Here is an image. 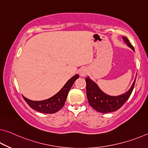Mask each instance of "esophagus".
Instances as JSON below:
<instances>
[{"label":"esophagus","instance_id":"obj_1","mask_svg":"<svg viewBox=\"0 0 148 148\" xmlns=\"http://www.w3.org/2000/svg\"><path fill=\"white\" fill-rule=\"evenodd\" d=\"M88 73V70L86 68H81V70H80V75L82 77L86 76Z\"/></svg>","mask_w":148,"mask_h":148}]
</instances>
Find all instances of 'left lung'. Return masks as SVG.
<instances>
[{
    "mask_svg": "<svg viewBox=\"0 0 148 148\" xmlns=\"http://www.w3.org/2000/svg\"><path fill=\"white\" fill-rule=\"evenodd\" d=\"M122 38L126 45L134 51L133 46L130 42L129 40L124 36H122ZM136 79V77L128 91L121 95L113 96L108 95L103 92L98 86L88 76L86 78V94L89 104L97 112L100 113H109L116 111L124 104L130 96L135 85Z\"/></svg>",
    "mask_w": 148,
    "mask_h": 148,
    "instance_id": "1",
    "label": "left lung"
}]
</instances>
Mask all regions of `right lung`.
<instances>
[{
  "label": "right lung",
  "instance_id": "right-lung-1",
  "mask_svg": "<svg viewBox=\"0 0 148 148\" xmlns=\"http://www.w3.org/2000/svg\"><path fill=\"white\" fill-rule=\"evenodd\" d=\"M78 78V74H76L73 77H72L58 93L47 100L33 101L23 96V98L33 110L45 114L56 113L64 106L70 88L72 86L74 82Z\"/></svg>",
  "mask_w": 148,
  "mask_h": 148
}]
</instances>
